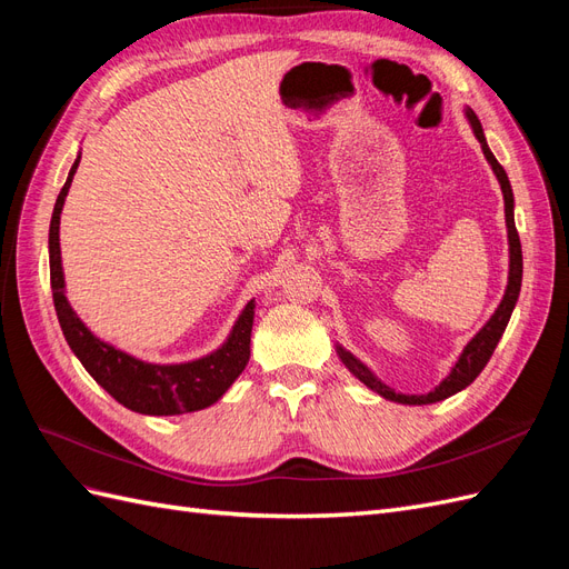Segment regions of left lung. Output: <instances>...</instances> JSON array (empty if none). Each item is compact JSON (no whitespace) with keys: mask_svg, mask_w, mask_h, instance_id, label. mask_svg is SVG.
<instances>
[{"mask_svg":"<svg viewBox=\"0 0 569 569\" xmlns=\"http://www.w3.org/2000/svg\"><path fill=\"white\" fill-rule=\"evenodd\" d=\"M465 116H468L470 126H472V132L481 144V151H485V157L493 170V176L498 178V182H501V192H503V201H506V226H508V244H510V270H508V287H506V295H503V301L498 303L496 313L489 318V322L481 327V330L468 341V347L462 349L460 358L456 360V366L451 368L449 377H443L441 385L435 387L432 391L427 393H399L393 391L391 387H387L382 380H377V377L370 372L368 366L360 363V360L356 356H351L347 349L337 347V353L341 358V363L349 368L351 375H356L360 382H363L368 389L377 391L380 396H385V399L389 401H396V403H406V406H427V403H437V401H443L449 399V396L462 391L468 385H472L477 380V375L485 370V366L489 363V358L496 349L498 339L503 337L506 327H508V320L512 316V308L515 303H518V297H520V287H522V247H520V234H518V228H515V199H512V189H510V180L506 176L503 166L496 161V157L491 153L489 144H487V137H485V130H481V123L479 118L475 116L472 109H465Z\"/></svg>","mask_w":569,"mask_h":569,"instance_id":"8db88e82","label":"left lung"}]
</instances>
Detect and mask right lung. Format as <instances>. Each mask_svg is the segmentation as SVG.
<instances>
[{
    "label": "right lung",
    "instance_id": "obj_1",
    "mask_svg": "<svg viewBox=\"0 0 569 569\" xmlns=\"http://www.w3.org/2000/svg\"><path fill=\"white\" fill-rule=\"evenodd\" d=\"M78 163L80 157L71 166V173H68L66 184L61 187L49 222V280L68 347L78 356L84 370L94 377L97 385L104 387L118 403H123L134 412H142V416H182V412H194L213 406L249 363L256 303L249 301L244 306L242 316L237 318L228 341L220 349L203 358L189 360V363H147V360L134 358L94 337L66 299L59 247L61 209L68 189H71Z\"/></svg>",
    "mask_w": 569,
    "mask_h": 569
}]
</instances>
